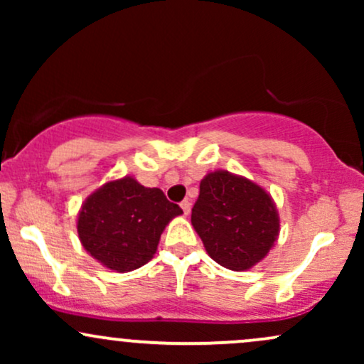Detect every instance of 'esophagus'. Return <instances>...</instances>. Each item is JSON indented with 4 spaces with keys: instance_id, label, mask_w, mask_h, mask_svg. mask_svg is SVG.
I'll list each match as a JSON object with an SVG mask.
<instances>
[{
    "instance_id": "esophagus-1",
    "label": "esophagus",
    "mask_w": 364,
    "mask_h": 364,
    "mask_svg": "<svg viewBox=\"0 0 364 364\" xmlns=\"http://www.w3.org/2000/svg\"><path fill=\"white\" fill-rule=\"evenodd\" d=\"M181 208H183V212H185L186 215L190 214V208H191V203H190V200H183V202H181Z\"/></svg>"
}]
</instances>
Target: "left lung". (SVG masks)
Returning <instances> with one entry per match:
<instances>
[{
    "instance_id": "left-lung-1",
    "label": "left lung",
    "mask_w": 364,
    "mask_h": 364,
    "mask_svg": "<svg viewBox=\"0 0 364 364\" xmlns=\"http://www.w3.org/2000/svg\"><path fill=\"white\" fill-rule=\"evenodd\" d=\"M191 224L212 260L236 272L260 262L279 235L270 195L228 171H215L202 179Z\"/></svg>"
}]
</instances>
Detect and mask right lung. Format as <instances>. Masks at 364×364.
<instances>
[{
    "label": "right lung",
    "instance_id": "add662e5",
    "mask_svg": "<svg viewBox=\"0 0 364 364\" xmlns=\"http://www.w3.org/2000/svg\"><path fill=\"white\" fill-rule=\"evenodd\" d=\"M183 214L159 188H145L133 178L106 183L83 203L78 236L83 248L107 269L129 272L156 253L162 231Z\"/></svg>",
    "mask_w": 364,
    "mask_h": 364
}]
</instances>
